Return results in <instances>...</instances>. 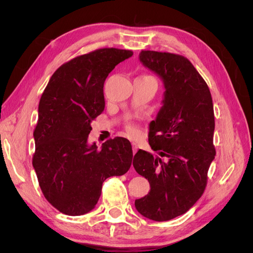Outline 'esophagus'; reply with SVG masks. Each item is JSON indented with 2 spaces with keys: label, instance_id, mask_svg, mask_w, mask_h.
I'll return each instance as SVG.
<instances>
[{
  "label": "esophagus",
  "instance_id": "esophagus-1",
  "mask_svg": "<svg viewBox=\"0 0 253 253\" xmlns=\"http://www.w3.org/2000/svg\"><path fill=\"white\" fill-rule=\"evenodd\" d=\"M132 148H133V153L135 154V153L137 152V150H138V145H137L136 142H132Z\"/></svg>",
  "mask_w": 253,
  "mask_h": 253
}]
</instances>
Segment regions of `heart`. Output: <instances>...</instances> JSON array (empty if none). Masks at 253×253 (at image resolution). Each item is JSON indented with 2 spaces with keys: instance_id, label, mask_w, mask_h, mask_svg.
I'll use <instances>...</instances> for the list:
<instances>
[{
  "instance_id": "heart-1",
  "label": "heart",
  "mask_w": 253,
  "mask_h": 253,
  "mask_svg": "<svg viewBox=\"0 0 253 253\" xmlns=\"http://www.w3.org/2000/svg\"><path fill=\"white\" fill-rule=\"evenodd\" d=\"M126 131L129 135H132V136H136L137 134H138V128H137L136 125H134V124H127Z\"/></svg>"
}]
</instances>
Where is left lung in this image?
Returning a JSON list of instances; mask_svg holds the SVG:
<instances>
[{
    "mask_svg": "<svg viewBox=\"0 0 253 253\" xmlns=\"http://www.w3.org/2000/svg\"><path fill=\"white\" fill-rule=\"evenodd\" d=\"M139 59L162 77L166 91L149 132V143L159 156L143 150L134 155L136 172L151 186L135 207L144 217L165 221L186 213L206 189L216 154L213 102L208 84L186 57L141 50Z\"/></svg>",
    "mask_w": 253,
    "mask_h": 253,
    "instance_id": "obj_1",
    "label": "left lung"
}]
</instances>
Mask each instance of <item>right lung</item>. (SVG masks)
Returning <instances> with one entry per match:
<instances>
[{"label":"right lung","instance_id":"add662e5","mask_svg":"<svg viewBox=\"0 0 253 253\" xmlns=\"http://www.w3.org/2000/svg\"><path fill=\"white\" fill-rule=\"evenodd\" d=\"M132 55L111 47L76 57L52 74L41 96L33 166L44 197L66 215L93 210L103 181L132 165V145L124 137L106 140L100 150L87 144L90 122L104 110V81Z\"/></svg>","mask_w":253,"mask_h":253}]
</instances>
